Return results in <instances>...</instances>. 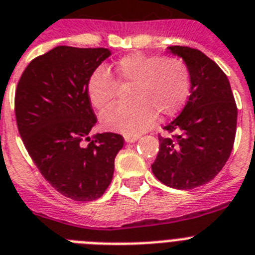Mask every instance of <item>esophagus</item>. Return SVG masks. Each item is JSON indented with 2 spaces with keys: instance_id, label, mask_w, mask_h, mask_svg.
Masks as SVG:
<instances>
[{
  "instance_id": "esophagus-1",
  "label": "esophagus",
  "mask_w": 255,
  "mask_h": 255,
  "mask_svg": "<svg viewBox=\"0 0 255 255\" xmlns=\"http://www.w3.org/2000/svg\"><path fill=\"white\" fill-rule=\"evenodd\" d=\"M138 139H139V136L138 135H125V142L128 143H134Z\"/></svg>"
}]
</instances>
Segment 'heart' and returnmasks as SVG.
<instances>
[{
	"label": "heart",
	"instance_id": "b5f03b06",
	"mask_svg": "<svg viewBox=\"0 0 255 255\" xmlns=\"http://www.w3.org/2000/svg\"><path fill=\"white\" fill-rule=\"evenodd\" d=\"M117 78L132 83L130 103L112 105L102 115L105 129L139 135L152 126L156 113L169 117L185 105L190 94V71L180 58L132 52L115 62ZM117 94V82L103 66L88 77L87 95L95 108H107Z\"/></svg>",
	"mask_w": 255,
	"mask_h": 255
}]
</instances>
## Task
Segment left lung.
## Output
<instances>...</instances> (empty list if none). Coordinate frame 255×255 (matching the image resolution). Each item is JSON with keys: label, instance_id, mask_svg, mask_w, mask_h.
Masks as SVG:
<instances>
[{"label": "left lung", "instance_id": "left-lung-1", "mask_svg": "<svg viewBox=\"0 0 255 255\" xmlns=\"http://www.w3.org/2000/svg\"><path fill=\"white\" fill-rule=\"evenodd\" d=\"M190 71V96L180 115L163 128L160 148L151 165L169 188L189 190L205 185L223 169L236 136L237 107L227 75L201 50L168 47Z\"/></svg>", "mask_w": 255, "mask_h": 255}]
</instances>
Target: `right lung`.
Returning <instances> with one entry per match:
<instances>
[{"instance_id": "add662e5", "label": "right lung", "mask_w": 255, "mask_h": 255, "mask_svg": "<svg viewBox=\"0 0 255 255\" xmlns=\"http://www.w3.org/2000/svg\"><path fill=\"white\" fill-rule=\"evenodd\" d=\"M111 54L108 48L60 45L31 61L16 87V125L29 156L58 193L74 201L104 194L124 147L120 134L90 136L98 120L88 77Z\"/></svg>"}]
</instances>
